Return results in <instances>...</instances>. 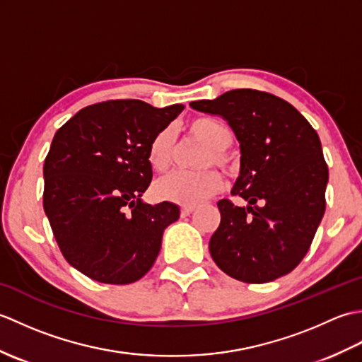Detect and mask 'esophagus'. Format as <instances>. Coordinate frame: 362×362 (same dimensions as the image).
Returning a JSON list of instances; mask_svg holds the SVG:
<instances>
[{"instance_id": "esophagus-1", "label": "esophagus", "mask_w": 362, "mask_h": 362, "mask_svg": "<svg viewBox=\"0 0 362 362\" xmlns=\"http://www.w3.org/2000/svg\"><path fill=\"white\" fill-rule=\"evenodd\" d=\"M194 210H196L194 205H183L180 209V214L182 216H188V214H191Z\"/></svg>"}]
</instances>
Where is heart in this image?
Returning <instances> with one entry per match:
<instances>
[{"instance_id": "1", "label": "heart", "mask_w": 362, "mask_h": 362, "mask_svg": "<svg viewBox=\"0 0 362 362\" xmlns=\"http://www.w3.org/2000/svg\"><path fill=\"white\" fill-rule=\"evenodd\" d=\"M189 138L209 148L201 158V171H175L163 177L156 193L160 199L182 205H196L216 194L222 187V177L213 168L219 166L228 175H236L240 163L227 149L233 143V132L224 121L213 117H196L187 122ZM148 158L153 171L165 173L175 160V135L171 127L161 129L153 135L148 148Z\"/></svg>"}]
</instances>
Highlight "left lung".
<instances>
[{
    "label": "left lung",
    "mask_w": 362,
    "mask_h": 362,
    "mask_svg": "<svg viewBox=\"0 0 362 362\" xmlns=\"http://www.w3.org/2000/svg\"><path fill=\"white\" fill-rule=\"evenodd\" d=\"M222 117L240 141L241 174L230 199L218 202L221 224L210 253L222 272L244 283L289 274L310 250L325 213L328 166L319 135L296 107L252 88L189 103Z\"/></svg>",
    "instance_id": "8db88e82"
}]
</instances>
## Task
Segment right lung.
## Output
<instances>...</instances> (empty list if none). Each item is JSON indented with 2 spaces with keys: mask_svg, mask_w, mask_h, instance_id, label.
I'll return each instance as SVG.
<instances>
[{
  "mask_svg": "<svg viewBox=\"0 0 362 362\" xmlns=\"http://www.w3.org/2000/svg\"><path fill=\"white\" fill-rule=\"evenodd\" d=\"M183 110L110 99L79 110L45 158L43 209L64 258L88 279L129 284L149 272L179 206L141 202L149 143Z\"/></svg>",
  "mask_w": 362,
  "mask_h": 362,
  "instance_id": "obj_1",
  "label": "right lung"
}]
</instances>
